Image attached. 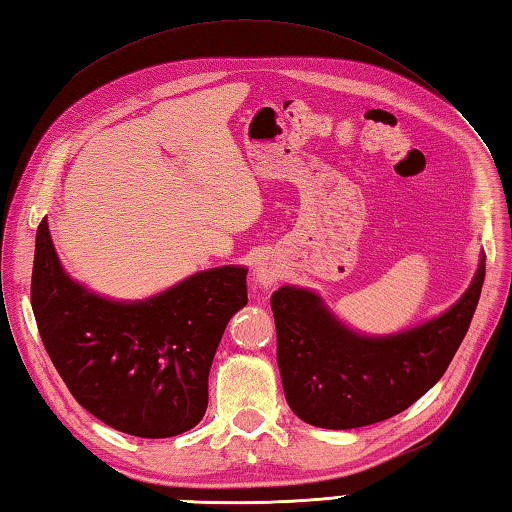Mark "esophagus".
Listing matches in <instances>:
<instances>
[{
	"mask_svg": "<svg viewBox=\"0 0 512 512\" xmlns=\"http://www.w3.org/2000/svg\"><path fill=\"white\" fill-rule=\"evenodd\" d=\"M253 277L262 288H270L277 284L279 268L273 262H257L253 268Z\"/></svg>",
	"mask_w": 512,
	"mask_h": 512,
	"instance_id": "obj_1",
	"label": "esophagus"
}]
</instances>
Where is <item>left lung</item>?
<instances>
[{"mask_svg": "<svg viewBox=\"0 0 512 512\" xmlns=\"http://www.w3.org/2000/svg\"><path fill=\"white\" fill-rule=\"evenodd\" d=\"M486 257L464 295L438 317L385 336L361 334L321 295L281 286L270 297L277 365L290 409L323 429H356L411 407L447 372L480 301Z\"/></svg>", "mask_w": 512, "mask_h": 512, "instance_id": "obj_1", "label": "left lung"}]
</instances>
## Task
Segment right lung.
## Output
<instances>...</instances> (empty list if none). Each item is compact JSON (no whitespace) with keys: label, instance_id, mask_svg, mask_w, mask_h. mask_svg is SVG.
Masks as SVG:
<instances>
[{"label":"right lung","instance_id":"obj_1","mask_svg":"<svg viewBox=\"0 0 512 512\" xmlns=\"http://www.w3.org/2000/svg\"><path fill=\"white\" fill-rule=\"evenodd\" d=\"M246 273L209 268L154 297L116 301L65 273L43 217L30 301L50 361L83 409L129 436L171 438L204 416L215 350L248 303Z\"/></svg>","mask_w":512,"mask_h":512}]
</instances>
